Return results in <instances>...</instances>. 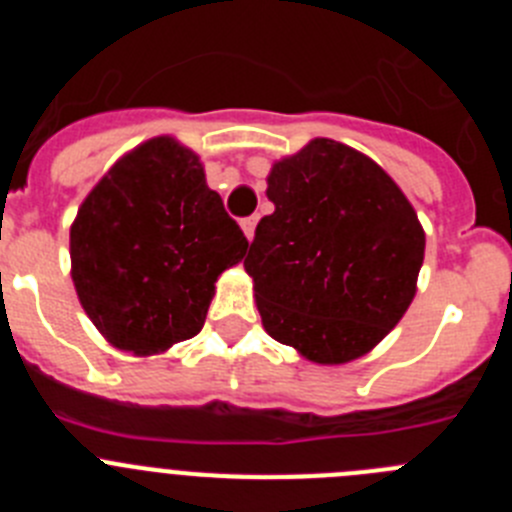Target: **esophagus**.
I'll return each instance as SVG.
<instances>
[{"label":"esophagus","instance_id":"esophagus-1","mask_svg":"<svg viewBox=\"0 0 512 512\" xmlns=\"http://www.w3.org/2000/svg\"><path fill=\"white\" fill-rule=\"evenodd\" d=\"M241 228H243V233H246V238L248 241H251L253 238V230H256V217H243L241 220Z\"/></svg>","mask_w":512,"mask_h":512}]
</instances>
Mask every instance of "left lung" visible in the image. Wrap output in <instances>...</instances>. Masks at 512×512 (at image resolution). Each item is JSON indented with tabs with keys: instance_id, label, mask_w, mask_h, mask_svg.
<instances>
[{
	"instance_id": "obj_1",
	"label": "left lung",
	"mask_w": 512,
	"mask_h": 512,
	"mask_svg": "<svg viewBox=\"0 0 512 512\" xmlns=\"http://www.w3.org/2000/svg\"><path fill=\"white\" fill-rule=\"evenodd\" d=\"M266 194L274 212L243 261L266 333L315 364L372 351L415 297L413 205L372 158L328 138L274 164Z\"/></svg>"
}]
</instances>
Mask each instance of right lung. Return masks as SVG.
Here are the masks:
<instances>
[{"mask_svg": "<svg viewBox=\"0 0 512 512\" xmlns=\"http://www.w3.org/2000/svg\"><path fill=\"white\" fill-rule=\"evenodd\" d=\"M246 248L200 158L153 138L122 156L79 207L71 277L112 346L156 354L200 333L217 277Z\"/></svg>", "mask_w": 512, "mask_h": 512, "instance_id": "right-lung-1", "label": "right lung"}]
</instances>
